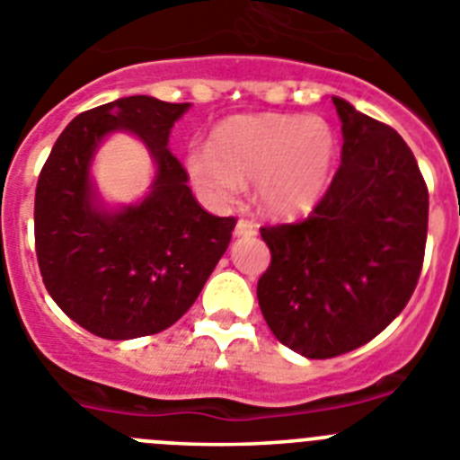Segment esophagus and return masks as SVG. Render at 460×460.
Returning a JSON list of instances; mask_svg holds the SVG:
<instances>
[{"label":"esophagus","instance_id":"1","mask_svg":"<svg viewBox=\"0 0 460 460\" xmlns=\"http://www.w3.org/2000/svg\"><path fill=\"white\" fill-rule=\"evenodd\" d=\"M235 238H254L256 235V225L250 220H240L234 229Z\"/></svg>","mask_w":460,"mask_h":460}]
</instances>
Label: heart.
I'll list each match as a JSON object with an SVG mask.
<instances>
[{"label":"heart","mask_w":460,"mask_h":460,"mask_svg":"<svg viewBox=\"0 0 460 460\" xmlns=\"http://www.w3.org/2000/svg\"><path fill=\"white\" fill-rule=\"evenodd\" d=\"M337 135L328 121L302 114L234 117L215 128L210 146L185 158L192 183L215 204H231L245 181L277 217L312 213L332 183Z\"/></svg>","instance_id":"obj_1"}]
</instances>
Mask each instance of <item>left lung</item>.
Here are the masks:
<instances>
[{
	"instance_id": "obj_1",
	"label": "left lung",
	"mask_w": 460,
	"mask_h": 460,
	"mask_svg": "<svg viewBox=\"0 0 460 460\" xmlns=\"http://www.w3.org/2000/svg\"><path fill=\"white\" fill-rule=\"evenodd\" d=\"M341 164L305 222L263 226L270 268L256 297L268 328L309 359L359 349L411 300L424 261L429 190L390 126L332 96Z\"/></svg>"
}]
</instances>
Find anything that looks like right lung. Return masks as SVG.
I'll use <instances>...</instances> for the list:
<instances>
[{"mask_svg": "<svg viewBox=\"0 0 460 460\" xmlns=\"http://www.w3.org/2000/svg\"><path fill=\"white\" fill-rule=\"evenodd\" d=\"M190 102L128 96L66 126L39 176L36 256L52 300L102 339L126 341L167 330L194 305L229 247L234 217L206 213L169 151ZM114 131L135 134L156 172L147 194L114 207L90 173Z\"/></svg>", "mask_w": 460, "mask_h": 460, "instance_id": "1", "label": "right lung"}]
</instances>
